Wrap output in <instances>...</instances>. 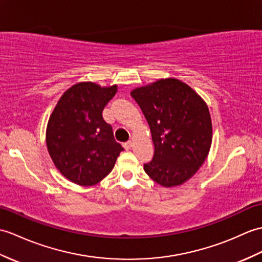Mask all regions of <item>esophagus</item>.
<instances>
[{"label":"esophagus","instance_id":"34e87169","mask_svg":"<svg viewBox=\"0 0 262 262\" xmlns=\"http://www.w3.org/2000/svg\"><path fill=\"white\" fill-rule=\"evenodd\" d=\"M123 146H124L125 149L128 150V149H130L133 147V143L132 142H126V143L123 144Z\"/></svg>","mask_w":262,"mask_h":262}]
</instances>
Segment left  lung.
Wrapping results in <instances>:
<instances>
[{"instance_id": "1", "label": "left lung", "mask_w": 262, "mask_h": 262, "mask_svg": "<svg viewBox=\"0 0 262 262\" xmlns=\"http://www.w3.org/2000/svg\"><path fill=\"white\" fill-rule=\"evenodd\" d=\"M130 95L147 120L155 146L153 160L144 164V171L164 187L185 183L203 165L211 148L206 102L175 78L135 88Z\"/></svg>"}]
</instances>
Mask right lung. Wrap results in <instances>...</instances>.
Listing matches in <instances>:
<instances>
[{
    "instance_id": "right-lung-1",
    "label": "right lung",
    "mask_w": 262,
    "mask_h": 262,
    "mask_svg": "<svg viewBox=\"0 0 262 262\" xmlns=\"http://www.w3.org/2000/svg\"><path fill=\"white\" fill-rule=\"evenodd\" d=\"M117 84L78 82L60 97L48 121L46 142L59 172L72 183L90 186L112 172L123 146L115 141L102 111Z\"/></svg>"
}]
</instances>
